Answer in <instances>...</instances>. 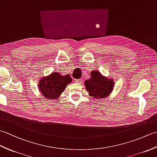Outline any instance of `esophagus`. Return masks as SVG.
I'll list each match as a JSON object with an SVG mask.
<instances>
[{
	"label": "esophagus",
	"instance_id": "34e87169",
	"mask_svg": "<svg viewBox=\"0 0 157 157\" xmlns=\"http://www.w3.org/2000/svg\"><path fill=\"white\" fill-rule=\"evenodd\" d=\"M74 82L75 83H79V84H82V83L83 82V79L81 78V79H75Z\"/></svg>",
	"mask_w": 157,
	"mask_h": 157
}]
</instances>
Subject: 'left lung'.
<instances>
[{
	"mask_svg": "<svg viewBox=\"0 0 157 157\" xmlns=\"http://www.w3.org/2000/svg\"><path fill=\"white\" fill-rule=\"evenodd\" d=\"M91 78L84 82L89 95L95 99H105L114 89V79L102 75L98 70L90 72Z\"/></svg>",
	"mask_w": 157,
	"mask_h": 157,
	"instance_id": "left-lung-1",
	"label": "left lung"
}]
</instances>
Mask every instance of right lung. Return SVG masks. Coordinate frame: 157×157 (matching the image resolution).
Instances as JSON below:
<instances>
[{
    "instance_id": "right-lung-1",
    "label": "right lung",
    "mask_w": 157,
    "mask_h": 157,
    "mask_svg": "<svg viewBox=\"0 0 157 157\" xmlns=\"http://www.w3.org/2000/svg\"><path fill=\"white\" fill-rule=\"evenodd\" d=\"M72 82L69 74L62 75L59 72H52L47 76L42 77L38 82V90L46 99H58L64 92L66 86Z\"/></svg>"
}]
</instances>
